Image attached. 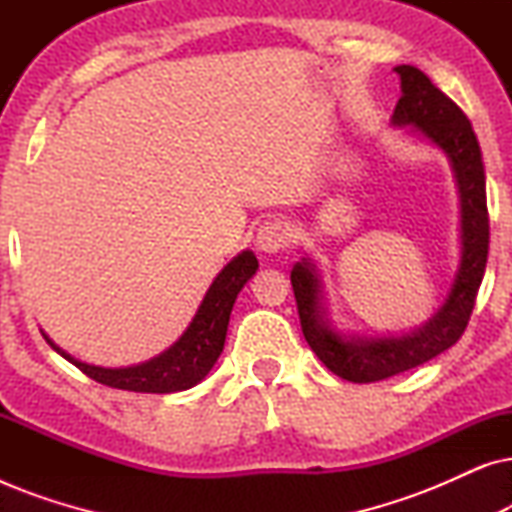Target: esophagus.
<instances>
[{
    "mask_svg": "<svg viewBox=\"0 0 512 512\" xmlns=\"http://www.w3.org/2000/svg\"><path fill=\"white\" fill-rule=\"evenodd\" d=\"M291 240L289 226L284 221H265L256 233V247L263 254H277L282 251Z\"/></svg>",
    "mask_w": 512,
    "mask_h": 512,
    "instance_id": "34e87169",
    "label": "esophagus"
}]
</instances>
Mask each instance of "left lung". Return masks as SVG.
<instances>
[{"label":"left lung","mask_w":512,"mask_h":512,"mask_svg":"<svg viewBox=\"0 0 512 512\" xmlns=\"http://www.w3.org/2000/svg\"><path fill=\"white\" fill-rule=\"evenodd\" d=\"M394 72L401 76V100L391 123L398 128L410 125L450 158L461 205V258L443 307L422 328L389 338L340 335L321 303L324 293L317 265L310 258L293 265L291 284L307 345L331 373L356 384L387 380L450 349L471 319L489 251L485 165L471 121L417 67L398 65Z\"/></svg>","instance_id":"obj_1"}]
</instances>
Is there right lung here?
<instances>
[{
  "label": "right lung",
  "instance_id": "1",
  "mask_svg": "<svg viewBox=\"0 0 512 512\" xmlns=\"http://www.w3.org/2000/svg\"><path fill=\"white\" fill-rule=\"evenodd\" d=\"M256 270L258 261L254 251L237 254L216 275L184 335L170 349H165L163 354L153 356L151 361L139 363V366H90V363L74 359L72 354L60 349L46 333L44 338L55 352L65 356L69 363H74L81 373H86L90 380L107 384V387L137 391V394H174V391L191 389L205 380L209 370L214 368L216 359L221 356L237 293L256 275Z\"/></svg>",
  "mask_w": 512,
  "mask_h": 512
}]
</instances>
